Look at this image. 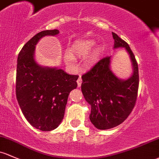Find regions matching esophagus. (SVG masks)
I'll use <instances>...</instances> for the list:
<instances>
[{
  "mask_svg": "<svg viewBox=\"0 0 159 159\" xmlns=\"http://www.w3.org/2000/svg\"><path fill=\"white\" fill-rule=\"evenodd\" d=\"M81 84H82V78H81V76H80V77L78 78V80H77V85H78V87L81 86Z\"/></svg>",
  "mask_w": 159,
  "mask_h": 159,
  "instance_id": "obj_1",
  "label": "esophagus"
}]
</instances>
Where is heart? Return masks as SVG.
Returning a JSON list of instances; mask_svg holds the SVG:
<instances>
[{
	"label": "heart",
	"mask_w": 159,
	"mask_h": 159,
	"mask_svg": "<svg viewBox=\"0 0 159 159\" xmlns=\"http://www.w3.org/2000/svg\"><path fill=\"white\" fill-rule=\"evenodd\" d=\"M95 42L93 40H86V41H80L71 47L70 54H66L65 55V61L67 64H72L74 62L73 57H85L86 54L91 52L95 45ZM100 49H96L94 52L92 58L95 59V57L99 54Z\"/></svg>",
	"instance_id": "1"
}]
</instances>
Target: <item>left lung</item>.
<instances>
[{
	"label": "left lung",
	"instance_id": "obj_1",
	"mask_svg": "<svg viewBox=\"0 0 159 159\" xmlns=\"http://www.w3.org/2000/svg\"><path fill=\"white\" fill-rule=\"evenodd\" d=\"M114 48H124L130 57L133 74L128 80H120L110 68L111 57L101 59L82 76L81 89L85 99L91 105L89 119L97 129L117 127L127 118L137 99L139 88L138 64L125 41L112 32Z\"/></svg>",
	"mask_w": 159,
	"mask_h": 159
}]
</instances>
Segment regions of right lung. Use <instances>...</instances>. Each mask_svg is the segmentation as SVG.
<instances>
[{"label": "right lung", "instance_id": "right-lung-1", "mask_svg": "<svg viewBox=\"0 0 159 159\" xmlns=\"http://www.w3.org/2000/svg\"><path fill=\"white\" fill-rule=\"evenodd\" d=\"M57 30L39 32L25 44L18 55L16 95L23 115L36 129L50 131L62 121L70 91L77 87L79 76L61 69L43 67L34 59L35 45L45 35H55Z\"/></svg>", "mask_w": 159, "mask_h": 159}]
</instances>
